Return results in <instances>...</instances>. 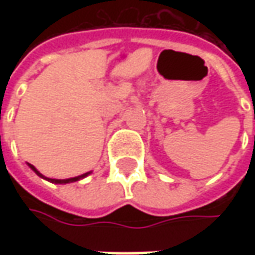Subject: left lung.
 <instances>
[{
    "mask_svg": "<svg viewBox=\"0 0 255 255\" xmlns=\"http://www.w3.org/2000/svg\"><path fill=\"white\" fill-rule=\"evenodd\" d=\"M254 119H255V108H254ZM254 142H255V136H254Z\"/></svg>",
    "mask_w": 255,
    "mask_h": 255,
    "instance_id": "obj_1",
    "label": "left lung"
}]
</instances>
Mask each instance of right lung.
I'll return each mask as SVG.
<instances>
[{
  "label": "right lung",
  "mask_w": 255,
  "mask_h": 255,
  "mask_svg": "<svg viewBox=\"0 0 255 255\" xmlns=\"http://www.w3.org/2000/svg\"><path fill=\"white\" fill-rule=\"evenodd\" d=\"M0 139H1V136H0ZM29 167H31V169H32V170H34L35 173L38 174V176H41V177H44V176H42V174H41L39 171H38V170H36V169H35V167H34V166H32V164H29ZM86 174H88V173H85V174H82V176H79V177H72V179H66V180H56V179H48V180L52 181V183H59V184H64V183H72V181L79 180L81 177H85ZM45 179H46V177H45Z\"/></svg>",
  "instance_id": "right-lung-1"
}]
</instances>
